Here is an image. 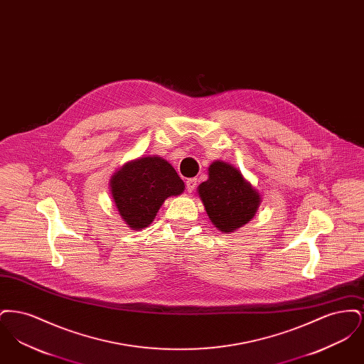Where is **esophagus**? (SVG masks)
I'll return each instance as SVG.
<instances>
[{
	"mask_svg": "<svg viewBox=\"0 0 364 364\" xmlns=\"http://www.w3.org/2000/svg\"><path fill=\"white\" fill-rule=\"evenodd\" d=\"M195 187H196V178H188L186 181V188H187L188 192H192V191L195 190Z\"/></svg>",
	"mask_w": 364,
	"mask_h": 364,
	"instance_id": "34e87169",
	"label": "esophagus"
}]
</instances>
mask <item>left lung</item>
<instances>
[{
  "label": "left lung",
  "mask_w": 364,
  "mask_h": 364,
  "mask_svg": "<svg viewBox=\"0 0 364 364\" xmlns=\"http://www.w3.org/2000/svg\"><path fill=\"white\" fill-rule=\"evenodd\" d=\"M198 193L211 223L225 233L245 225L259 208V193L235 166L223 161L210 165L208 180Z\"/></svg>",
  "instance_id": "8db88e82"
}]
</instances>
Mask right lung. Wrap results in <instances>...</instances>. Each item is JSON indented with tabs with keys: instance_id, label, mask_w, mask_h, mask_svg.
Returning a JSON list of instances; mask_svg holds the SVG:
<instances>
[{
	"instance_id": "add662e5",
	"label": "right lung",
	"mask_w": 364,
	"mask_h": 364,
	"mask_svg": "<svg viewBox=\"0 0 364 364\" xmlns=\"http://www.w3.org/2000/svg\"><path fill=\"white\" fill-rule=\"evenodd\" d=\"M112 196L122 220L132 229L147 228L168 196L180 195L184 183L161 156L128 162L110 181Z\"/></svg>"
}]
</instances>
